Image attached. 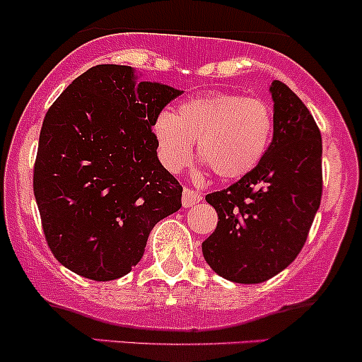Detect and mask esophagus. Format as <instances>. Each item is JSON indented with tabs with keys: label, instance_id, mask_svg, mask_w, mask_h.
I'll return each mask as SVG.
<instances>
[{
	"label": "esophagus",
	"instance_id": "34e87169",
	"mask_svg": "<svg viewBox=\"0 0 362 362\" xmlns=\"http://www.w3.org/2000/svg\"><path fill=\"white\" fill-rule=\"evenodd\" d=\"M199 199H202V196H199L194 189L185 187L184 192H182V206L184 208L194 206L196 203H199Z\"/></svg>",
	"mask_w": 362,
	"mask_h": 362
}]
</instances>
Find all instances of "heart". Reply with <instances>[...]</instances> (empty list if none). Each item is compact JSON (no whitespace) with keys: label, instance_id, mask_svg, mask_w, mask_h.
Instances as JSON below:
<instances>
[{"label":"heart","instance_id":"obj_1","mask_svg":"<svg viewBox=\"0 0 362 362\" xmlns=\"http://www.w3.org/2000/svg\"><path fill=\"white\" fill-rule=\"evenodd\" d=\"M160 158L171 170L189 163L198 140L202 163L221 180H238L254 171L272 144L273 110L261 98L236 93L194 96L164 112L154 122Z\"/></svg>","mask_w":362,"mask_h":362}]
</instances>
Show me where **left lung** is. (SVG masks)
Here are the masks:
<instances>
[{"label": "left lung", "instance_id": "8db88e82", "mask_svg": "<svg viewBox=\"0 0 362 362\" xmlns=\"http://www.w3.org/2000/svg\"><path fill=\"white\" fill-rule=\"evenodd\" d=\"M273 140L254 171L206 194L218 222L203 242L204 261L236 284H261L286 269L306 242L322 198V138L312 113L280 80Z\"/></svg>", "mask_w": 362, "mask_h": 362}]
</instances>
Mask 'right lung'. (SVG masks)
<instances>
[{
	"label": "right lung",
	"mask_w": 362,
	"mask_h": 362,
	"mask_svg": "<svg viewBox=\"0 0 362 362\" xmlns=\"http://www.w3.org/2000/svg\"><path fill=\"white\" fill-rule=\"evenodd\" d=\"M182 90L136 83L134 69L98 64L52 103L40 131L33 191L54 257L96 282L140 262L152 228L182 206L159 163L156 119Z\"/></svg>",
	"instance_id": "obj_1"
}]
</instances>
